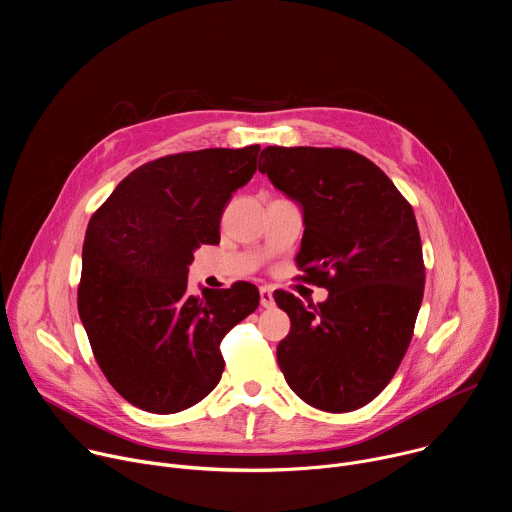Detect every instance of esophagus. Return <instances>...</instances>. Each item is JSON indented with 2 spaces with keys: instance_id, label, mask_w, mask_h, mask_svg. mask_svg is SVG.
Instances as JSON below:
<instances>
[{
  "instance_id": "esophagus-1",
  "label": "esophagus",
  "mask_w": 512,
  "mask_h": 512,
  "mask_svg": "<svg viewBox=\"0 0 512 512\" xmlns=\"http://www.w3.org/2000/svg\"><path fill=\"white\" fill-rule=\"evenodd\" d=\"M259 296H261V306H263V308H273V306H275V300H273V289H271V287L263 285V287L259 289Z\"/></svg>"
}]
</instances>
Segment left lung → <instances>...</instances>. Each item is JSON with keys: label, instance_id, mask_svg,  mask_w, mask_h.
I'll return each mask as SVG.
<instances>
[{"label": "left lung", "instance_id": "1", "mask_svg": "<svg viewBox=\"0 0 512 512\" xmlns=\"http://www.w3.org/2000/svg\"><path fill=\"white\" fill-rule=\"evenodd\" d=\"M259 172L302 204L300 277L328 289L318 306L283 289L273 294L291 322L277 344L279 369L316 409L364 407L397 373L423 300L413 208L379 166L352 150L269 145Z\"/></svg>", "mask_w": 512, "mask_h": 512}]
</instances>
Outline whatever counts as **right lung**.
<instances>
[{"label": "right lung", "instance_id": "add662e5", "mask_svg": "<svg viewBox=\"0 0 512 512\" xmlns=\"http://www.w3.org/2000/svg\"><path fill=\"white\" fill-rule=\"evenodd\" d=\"M259 145L158 158L123 178L91 216L79 316L111 387L150 413H178L221 381L227 332L259 306V289L188 291L200 245L221 241L233 192L257 170Z\"/></svg>", "mask_w": 512, "mask_h": 512}]
</instances>
